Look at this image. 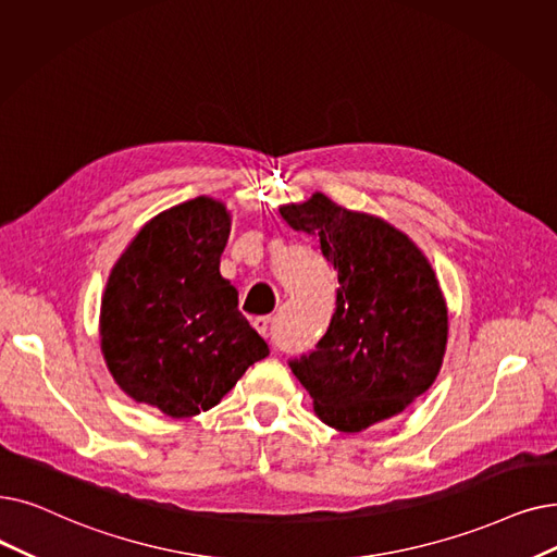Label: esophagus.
<instances>
[{
    "mask_svg": "<svg viewBox=\"0 0 557 557\" xmlns=\"http://www.w3.org/2000/svg\"><path fill=\"white\" fill-rule=\"evenodd\" d=\"M269 323H271L269 317H257V319L252 321L255 330H257L259 334H263V336H269Z\"/></svg>",
    "mask_w": 557,
    "mask_h": 557,
    "instance_id": "esophagus-1",
    "label": "esophagus"
}]
</instances>
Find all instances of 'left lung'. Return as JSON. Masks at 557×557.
Masks as SVG:
<instances>
[{"label":"left lung","instance_id":"left-lung-1","mask_svg":"<svg viewBox=\"0 0 557 557\" xmlns=\"http://www.w3.org/2000/svg\"><path fill=\"white\" fill-rule=\"evenodd\" d=\"M280 213L294 230L319 234L338 275L327 332L288 361L319 419L361 432L400 414L430 389L446 352L448 311L432 265L403 232L323 193Z\"/></svg>","mask_w":557,"mask_h":557}]
</instances>
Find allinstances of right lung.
Segmentation results:
<instances>
[{
	"label": "right lung",
	"mask_w": 557,
	"mask_h": 557,
	"mask_svg": "<svg viewBox=\"0 0 557 557\" xmlns=\"http://www.w3.org/2000/svg\"><path fill=\"white\" fill-rule=\"evenodd\" d=\"M227 236L225 205L188 200L136 234L107 284V367L127 396L168 417L207 412L271 352L221 275Z\"/></svg>",
	"instance_id": "obj_1"
}]
</instances>
